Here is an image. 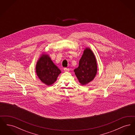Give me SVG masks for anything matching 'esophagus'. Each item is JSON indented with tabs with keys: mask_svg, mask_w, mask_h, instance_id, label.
<instances>
[{
	"mask_svg": "<svg viewBox=\"0 0 135 135\" xmlns=\"http://www.w3.org/2000/svg\"><path fill=\"white\" fill-rule=\"evenodd\" d=\"M64 70L65 72H68V71H70V69H69V68H64Z\"/></svg>",
	"mask_w": 135,
	"mask_h": 135,
	"instance_id": "1",
	"label": "esophagus"
}]
</instances>
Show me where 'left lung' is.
I'll list each match as a JSON object with an SVG mask.
<instances>
[{
    "label": "left lung",
    "instance_id": "obj_1",
    "mask_svg": "<svg viewBox=\"0 0 135 135\" xmlns=\"http://www.w3.org/2000/svg\"><path fill=\"white\" fill-rule=\"evenodd\" d=\"M74 71L79 82L83 85L94 79L97 72V64L95 56L90 48L84 50L79 66Z\"/></svg>",
    "mask_w": 135,
    "mask_h": 135
}]
</instances>
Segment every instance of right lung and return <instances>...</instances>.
I'll return each instance as SVG.
<instances>
[{"label":"right lung","instance_id":"right-lung-1","mask_svg":"<svg viewBox=\"0 0 135 135\" xmlns=\"http://www.w3.org/2000/svg\"><path fill=\"white\" fill-rule=\"evenodd\" d=\"M36 72L40 80L47 85L54 84L61 73L48 55L42 54L36 65Z\"/></svg>","mask_w":135,"mask_h":135}]
</instances>
